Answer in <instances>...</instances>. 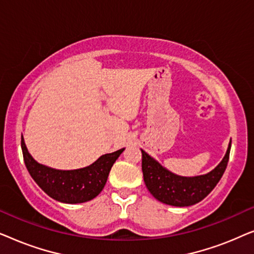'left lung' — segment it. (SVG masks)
Returning <instances> with one entry per match:
<instances>
[{"label":"left lung","instance_id":"left-lung-1","mask_svg":"<svg viewBox=\"0 0 254 254\" xmlns=\"http://www.w3.org/2000/svg\"><path fill=\"white\" fill-rule=\"evenodd\" d=\"M231 141L227 152L216 168L206 175L183 177L169 171L162 164L142 150V172L144 184L155 199L175 207L192 206L203 200L217 185L227 169Z\"/></svg>","mask_w":254,"mask_h":254}]
</instances>
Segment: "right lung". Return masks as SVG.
I'll list each match as a JSON object with an SVG mask.
<instances>
[{
    "instance_id": "right-lung-1",
    "label": "right lung",
    "mask_w": 254,
    "mask_h": 254,
    "mask_svg": "<svg viewBox=\"0 0 254 254\" xmlns=\"http://www.w3.org/2000/svg\"><path fill=\"white\" fill-rule=\"evenodd\" d=\"M125 148L105 154L92 164L76 170H58L38 163L27 150L22 135V151L27 171L52 199L64 203H82L98 195L105 186L114 162Z\"/></svg>"
}]
</instances>
